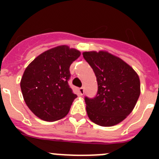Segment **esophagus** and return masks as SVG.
I'll use <instances>...</instances> for the list:
<instances>
[{
	"label": "esophagus",
	"instance_id": "obj_1",
	"mask_svg": "<svg viewBox=\"0 0 159 159\" xmlns=\"http://www.w3.org/2000/svg\"><path fill=\"white\" fill-rule=\"evenodd\" d=\"M79 92H80V94L81 95H83L84 94V88H80V89H79Z\"/></svg>",
	"mask_w": 159,
	"mask_h": 159
}]
</instances>
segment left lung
Wrapping results in <instances>:
<instances>
[{
	"label": "left lung",
	"mask_w": 159,
	"mask_h": 159,
	"mask_svg": "<svg viewBox=\"0 0 159 159\" xmlns=\"http://www.w3.org/2000/svg\"><path fill=\"white\" fill-rule=\"evenodd\" d=\"M98 83L94 99L85 98L88 118L102 127H112L131 113L140 95V80L133 67L107 51L83 52Z\"/></svg>",
	"instance_id": "1"
}]
</instances>
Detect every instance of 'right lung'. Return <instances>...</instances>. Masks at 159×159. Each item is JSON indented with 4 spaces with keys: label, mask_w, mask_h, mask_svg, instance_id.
I'll list each match as a JSON object with an SVG mask.
<instances>
[{
    "label": "right lung",
    "mask_w": 159,
    "mask_h": 159,
    "mask_svg": "<svg viewBox=\"0 0 159 159\" xmlns=\"http://www.w3.org/2000/svg\"><path fill=\"white\" fill-rule=\"evenodd\" d=\"M80 54L67 45L57 46L39 55L25 68L20 89L35 116L48 122L67 116L77 97L67 84L69 67Z\"/></svg>",
    "instance_id": "right-lung-1"
}]
</instances>
